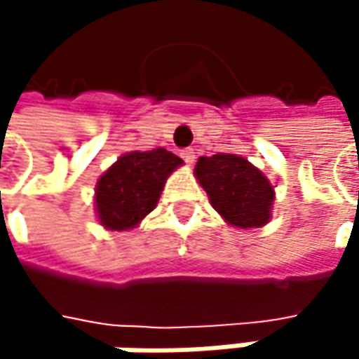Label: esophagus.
<instances>
[{
	"label": "esophagus",
	"mask_w": 359,
	"mask_h": 359,
	"mask_svg": "<svg viewBox=\"0 0 359 359\" xmlns=\"http://www.w3.org/2000/svg\"><path fill=\"white\" fill-rule=\"evenodd\" d=\"M180 156H182V160H184L189 166L195 162V151H193V149H182V151H180Z\"/></svg>",
	"instance_id": "esophagus-1"
}]
</instances>
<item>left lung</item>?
<instances>
[{
	"mask_svg": "<svg viewBox=\"0 0 359 359\" xmlns=\"http://www.w3.org/2000/svg\"><path fill=\"white\" fill-rule=\"evenodd\" d=\"M195 177L212 208L237 229H259L270 220L274 189L251 162L237 154L199 158Z\"/></svg>",
	"mask_w": 359,
	"mask_h": 359,
	"instance_id": "8db88e82",
	"label": "left lung"
}]
</instances>
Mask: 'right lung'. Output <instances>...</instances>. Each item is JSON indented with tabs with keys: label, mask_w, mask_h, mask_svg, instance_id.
<instances>
[{
	"label": "right lung",
	"mask_w": 359,
	"mask_h": 359,
	"mask_svg": "<svg viewBox=\"0 0 359 359\" xmlns=\"http://www.w3.org/2000/svg\"><path fill=\"white\" fill-rule=\"evenodd\" d=\"M182 164L179 156L158 147L120 156L95 184V212L109 231L135 229L156 205L168 177Z\"/></svg>",
	"instance_id": "right-lung-1"
}]
</instances>
